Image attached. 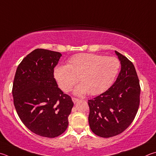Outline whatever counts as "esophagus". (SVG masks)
<instances>
[{"mask_svg":"<svg viewBox=\"0 0 156 156\" xmlns=\"http://www.w3.org/2000/svg\"><path fill=\"white\" fill-rule=\"evenodd\" d=\"M72 101H73V103L77 102V101H78V98H73V97L72 98Z\"/></svg>","mask_w":156,"mask_h":156,"instance_id":"obj_1","label":"esophagus"}]
</instances>
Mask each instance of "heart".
<instances>
[{
	"label": "heart",
	"mask_w": 156,
	"mask_h": 156,
	"mask_svg": "<svg viewBox=\"0 0 156 156\" xmlns=\"http://www.w3.org/2000/svg\"><path fill=\"white\" fill-rule=\"evenodd\" d=\"M120 67V61L115 57L80 53L71 56L67 66L55 67L54 78L64 92H68L80 80L82 83L76 88V94L89 91L90 95H96L108 89Z\"/></svg>",
	"instance_id": "obj_1"
}]
</instances>
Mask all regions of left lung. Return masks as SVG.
I'll use <instances>...</instances> for the list:
<instances>
[{
    "label": "left lung",
    "mask_w": 156,
    "mask_h": 156,
    "mask_svg": "<svg viewBox=\"0 0 156 156\" xmlns=\"http://www.w3.org/2000/svg\"><path fill=\"white\" fill-rule=\"evenodd\" d=\"M115 53L121 66L117 80L106 91L88 100L90 129L103 138L125 131L134 121L140 105V86L134 65L117 51Z\"/></svg>",
    "instance_id": "1"
}]
</instances>
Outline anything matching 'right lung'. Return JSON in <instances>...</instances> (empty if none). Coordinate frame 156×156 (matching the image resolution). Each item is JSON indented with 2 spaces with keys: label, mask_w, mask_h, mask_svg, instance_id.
<instances>
[{
  "label": "right lung",
  "mask_w": 156,
  "mask_h": 156,
  "mask_svg": "<svg viewBox=\"0 0 156 156\" xmlns=\"http://www.w3.org/2000/svg\"><path fill=\"white\" fill-rule=\"evenodd\" d=\"M61 54L35 49L19 64L12 94L16 112L24 125L35 134L55 138L66 131L73 103L58 87L54 69Z\"/></svg>",
  "instance_id": "add662e5"
}]
</instances>
